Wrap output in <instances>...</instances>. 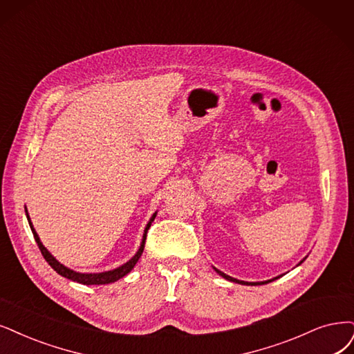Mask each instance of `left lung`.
<instances>
[{
    "label": "left lung",
    "mask_w": 354,
    "mask_h": 354,
    "mask_svg": "<svg viewBox=\"0 0 354 354\" xmlns=\"http://www.w3.org/2000/svg\"><path fill=\"white\" fill-rule=\"evenodd\" d=\"M221 277H225L226 280H229V281H234V283H242V284H248V286H259V284H266V283H270V281H272V280H276V279H279V277H276V279H272V280H268V281H261V283H246V281H241V280H236V279H232L230 276H226L225 272H221V271H218V270H216Z\"/></svg>",
    "instance_id": "1"
}]
</instances>
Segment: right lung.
<instances>
[{"instance_id":"obj_1","label":"right lung","mask_w":354,"mask_h":354,"mask_svg":"<svg viewBox=\"0 0 354 354\" xmlns=\"http://www.w3.org/2000/svg\"><path fill=\"white\" fill-rule=\"evenodd\" d=\"M26 216H28L29 225H30V229H32V233H33V238H35V241H36V243H37V246H39V250H41L44 258L46 259V263H48L52 268H54V270L59 274V276H62V277H65V279H68V280H73V281H77V283L87 284V286H90V284H109V283H113V281H116V280L122 279L124 276H127V274L134 268V266L137 264V261L140 259V257H141V254H142V251H144V243H146V239H147V232H149V229H150V226H151V221H153L154 217H156V214H153V217L150 218L149 225L146 226V230H144V236H142V242H141V246H140L138 252H137L133 258H131L127 264L121 266L120 268H115V270H112V271H106V272H99V274H82V272H75V271L67 268L65 266H62L61 263H58V261H57L54 257H52V255L49 254V251L42 245L41 239H39L36 230L33 229L32 221H30V217H29L28 212H26Z\"/></svg>"}]
</instances>
